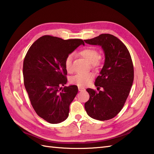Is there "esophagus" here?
<instances>
[{
  "label": "esophagus",
  "instance_id": "obj_1",
  "mask_svg": "<svg viewBox=\"0 0 154 154\" xmlns=\"http://www.w3.org/2000/svg\"><path fill=\"white\" fill-rule=\"evenodd\" d=\"M78 90L79 91H84V90H85V88H83V87H81V86H78Z\"/></svg>",
  "mask_w": 154,
  "mask_h": 154
}]
</instances>
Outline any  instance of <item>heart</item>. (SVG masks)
Wrapping results in <instances>:
<instances>
[{
	"instance_id": "heart-1",
	"label": "heart",
	"mask_w": 154,
	"mask_h": 154,
	"mask_svg": "<svg viewBox=\"0 0 154 154\" xmlns=\"http://www.w3.org/2000/svg\"><path fill=\"white\" fill-rule=\"evenodd\" d=\"M79 54L85 58L88 62L90 63L91 66L94 69H98L102 64L101 57L100 56V52L96 48L94 47H87L79 52ZM73 56L72 54H69L66 56L64 60L65 69L69 73L73 72ZM93 73H80L75 75L72 77L70 79V82L73 84H76L78 86H85L89 84L94 79Z\"/></svg>"
}]
</instances>
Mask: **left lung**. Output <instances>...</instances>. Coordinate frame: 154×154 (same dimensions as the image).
Instances as JSON below:
<instances>
[{
  "instance_id": "1",
  "label": "left lung",
  "mask_w": 154,
  "mask_h": 154,
  "mask_svg": "<svg viewBox=\"0 0 154 154\" xmlns=\"http://www.w3.org/2000/svg\"><path fill=\"white\" fill-rule=\"evenodd\" d=\"M84 42L101 46L105 53L104 65L94 84L99 92L86 89L90 98L84 107L88 115L95 120H110L123 108L132 86V60L124 44L112 34H102Z\"/></svg>"
}]
</instances>
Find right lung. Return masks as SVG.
Returning <instances> with one entry per match:
<instances>
[{"label": "right lung", "mask_w": 154, "mask_h": 154, "mask_svg": "<svg viewBox=\"0 0 154 154\" xmlns=\"http://www.w3.org/2000/svg\"><path fill=\"white\" fill-rule=\"evenodd\" d=\"M81 45H84L81 39L45 35L31 45L25 56V88L34 111L48 123H60L68 116L78 89L76 85L60 88L67 82L64 60Z\"/></svg>", "instance_id": "add662e5"}]
</instances>
